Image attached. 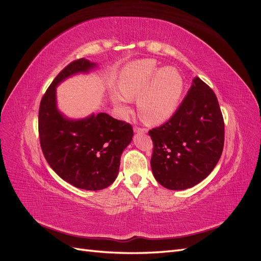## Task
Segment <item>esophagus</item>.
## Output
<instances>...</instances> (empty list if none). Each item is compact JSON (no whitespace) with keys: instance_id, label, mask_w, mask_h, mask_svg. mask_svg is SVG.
I'll return each mask as SVG.
<instances>
[{"instance_id":"1","label":"esophagus","mask_w":261,"mask_h":261,"mask_svg":"<svg viewBox=\"0 0 261 261\" xmlns=\"http://www.w3.org/2000/svg\"><path fill=\"white\" fill-rule=\"evenodd\" d=\"M134 130H135V133H138V134L147 133L146 128H141V127H138V126H135V127H134Z\"/></svg>"}]
</instances>
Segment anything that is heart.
Wrapping results in <instances>:
<instances>
[{"instance_id":"heart-1","label":"heart","mask_w":261,"mask_h":261,"mask_svg":"<svg viewBox=\"0 0 261 261\" xmlns=\"http://www.w3.org/2000/svg\"><path fill=\"white\" fill-rule=\"evenodd\" d=\"M113 100L120 111L128 112V99H137L138 114L150 125L168 121L175 112L183 91V78L174 67H158L152 60H140L126 66L120 76Z\"/></svg>"}]
</instances>
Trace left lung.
Listing matches in <instances>:
<instances>
[{
    "label": "left lung",
    "instance_id": "8db88e82",
    "mask_svg": "<svg viewBox=\"0 0 261 261\" xmlns=\"http://www.w3.org/2000/svg\"><path fill=\"white\" fill-rule=\"evenodd\" d=\"M151 169L159 184L173 191L191 188L217 165L224 146V121L216 93L196 77L176 112L149 130Z\"/></svg>",
    "mask_w": 261,
    "mask_h": 261
}]
</instances>
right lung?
<instances>
[{
	"instance_id": "add662e5",
	"label": "right lung",
	"mask_w": 261,
	"mask_h": 261,
	"mask_svg": "<svg viewBox=\"0 0 261 261\" xmlns=\"http://www.w3.org/2000/svg\"><path fill=\"white\" fill-rule=\"evenodd\" d=\"M94 66V63L80 59L63 68L43 94L38 118L45 160L61 178L87 191H100L113 183L120 169L121 154L134 135L129 123L107 113L75 121L59 112L57 86L76 73H88Z\"/></svg>"
}]
</instances>
